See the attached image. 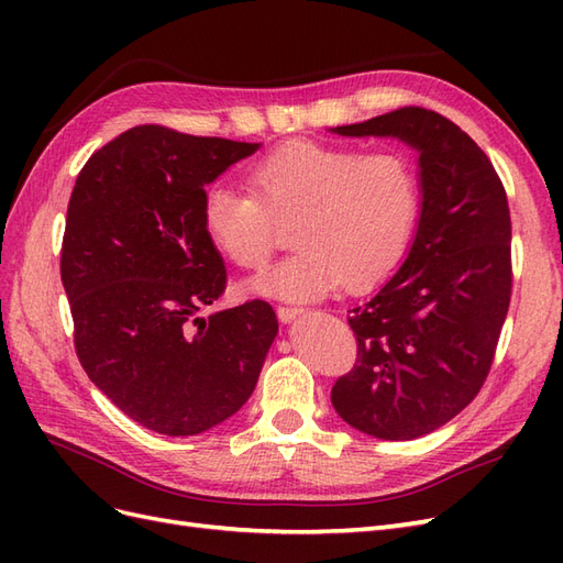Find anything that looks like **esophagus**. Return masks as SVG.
I'll list each match as a JSON object with an SVG mask.
<instances>
[{
	"instance_id": "esophagus-1",
	"label": "esophagus",
	"mask_w": 563,
	"mask_h": 563,
	"mask_svg": "<svg viewBox=\"0 0 563 563\" xmlns=\"http://www.w3.org/2000/svg\"><path fill=\"white\" fill-rule=\"evenodd\" d=\"M300 312H302V310H300V308H294V305H279V308H277L279 321H291V319H296Z\"/></svg>"
}]
</instances>
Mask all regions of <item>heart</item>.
<instances>
[{"label":"heart","instance_id":"obj_1","mask_svg":"<svg viewBox=\"0 0 563 563\" xmlns=\"http://www.w3.org/2000/svg\"><path fill=\"white\" fill-rule=\"evenodd\" d=\"M249 185L216 180L201 199V223L234 265L263 267L279 223L296 220V251L255 275V296L308 302L340 284L352 291L385 279L413 240L420 178L399 150L294 141L249 166Z\"/></svg>","mask_w":563,"mask_h":563}]
</instances>
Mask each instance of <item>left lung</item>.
<instances>
[{
	"label": "left lung",
	"mask_w": 563,
	"mask_h": 563,
	"mask_svg": "<svg viewBox=\"0 0 563 563\" xmlns=\"http://www.w3.org/2000/svg\"><path fill=\"white\" fill-rule=\"evenodd\" d=\"M340 135H389L418 152L420 220L406 261L350 310L356 364L331 389L347 424L385 441L430 434L479 395L512 296L505 187L470 135L424 108H399Z\"/></svg>",
	"instance_id": "1"
}]
</instances>
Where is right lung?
Here are the masks:
<instances>
[{
  "instance_id": "1",
  "label": "right lung",
  "mask_w": 563,
  "mask_h": 563,
  "mask_svg": "<svg viewBox=\"0 0 563 563\" xmlns=\"http://www.w3.org/2000/svg\"><path fill=\"white\" fill-rule=\"evenodd\" d=\"M261 143L143 124L96 150L67 203L60 279L91 383L143 428L201 434L249 401L279 323L249 300L199 317L228 272L203 187Z\"/></svg>"
}]
</instances>
